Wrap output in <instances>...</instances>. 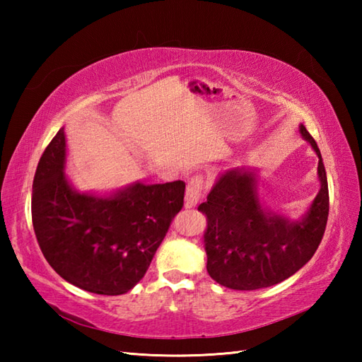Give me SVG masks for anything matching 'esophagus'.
Wrapping results in <instances>:
<instances>
[{
  "label": "esophagus",
  "instance_id": "obj_1",
  "mask_svg": "<svg viewBox=\"0 0 362 362\" xmlns=\"http://www.w3.org/2000/svg\"><path fill=\"white\" fill-rule=\"evenodd\" d=\"M206 188V180L202 175H194L191 177V180L187 185V193H185V206L187 209H193L201 201L204 191Z\"/></svg>",
  "mask_w": 362,
  "mask_h": 362
}]
</instances>
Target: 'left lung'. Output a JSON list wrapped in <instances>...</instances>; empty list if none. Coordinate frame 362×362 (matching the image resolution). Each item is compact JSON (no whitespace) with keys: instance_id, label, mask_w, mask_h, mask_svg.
<instances>
[{"instance_id":"left-lung-1","label":"left lung","mask_w":362,"mask_h":362,"mask_svg":"<svg viewBox=\"0 0 362 362\" xmlns=\"http://www.w3.org/2000/svg\"><path fill=\"white\" fill-rule=\"evenodd\" d=\"M298 130L319 158L320 182L302 218L291 219L261 204L257 173L249 168L222 173L206 202L199 205L206 218V271L222 286L236 291L274 286L302 269L319 247L329 210L327 173L314 138L303 124Z\"/></svg>"}]
</instances>
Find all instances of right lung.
<instances>
[{
  "mask_svg": "<svg viewBox=\"0 0 362 362\" xmlns=\"http://www.w3.org/2000/svg\"><path fill=\"white\" fill-rule=\"evenodd\" d=\"M62 127L38 161L33 224L49 266L64 280L101 296H121L140 281L171 221L185 182H134L110 194L81 193L65 175Z\"/></svg>",
  "mask_w": 362,
  "mask_h": 362,
  "instance_id": "1",
  "label": "right lung"
}]
</instances>
